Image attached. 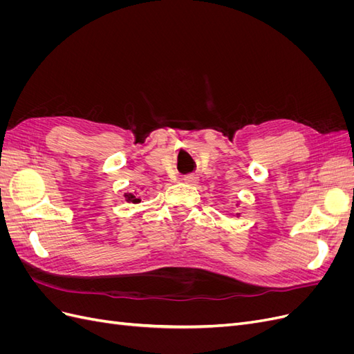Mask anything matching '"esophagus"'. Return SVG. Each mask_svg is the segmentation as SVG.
I'll return each mask as SVG.
<instances>
[{
    "label": "esophagus",
    "mask_w": 354,
    "mask_h": 354,
    "mask_svg": "<svg viewBox=\"0 0 354 354\" xmlns=\"http://www.w3.org/2000/svg\"><path fill=\"white\" fill-rule=\"evenodd\" d=\"M181 180H183L186 185H196L198 176H195V174H187V176H185L183 178H181Z\"/></svg>",
    "instance_id": "34e87169"
}]
</instances>
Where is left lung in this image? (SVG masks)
<instances>
[{
  "mask_svg": "<svg viewBox=\"0 0 354 354\" xmlns=\"http://www.w3.org/2000/svg\"><path fill=\"white\" fill-rule=\"evenodd\" d=\"M236 217H239V214H236Z\"/></svg>",
  "mask_w": 354,
  "mask_h": 354,
  "instance_id": "obj_1",
  "label": "left lung"
}]
</instances>
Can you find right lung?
<instances>
[{"label": "right lung", "instance_id": "1", "mask_svg": "<svg viewBox=\"0 0 354 354\" xmlns=\"http://www.w3.org/2000/svg\"><path fill=\"white\" fill-rule=\"evenodd\" d=\"M124 196H125V201L130 202V203H138V202H142L140 195H138L137 190L134 192V194H125Z\"/></svg>", "mask_w": 354, "mask_h": 354}]
</instances>
